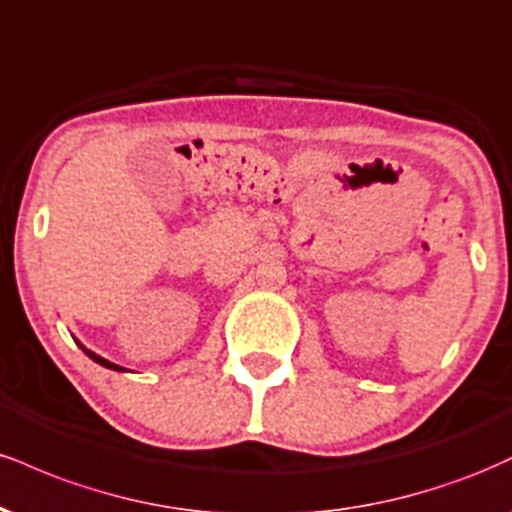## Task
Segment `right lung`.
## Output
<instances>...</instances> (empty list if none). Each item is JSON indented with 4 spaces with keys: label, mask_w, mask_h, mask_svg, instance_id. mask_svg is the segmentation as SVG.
Instances as JSON below:
<instances>
[{
    "label": "right lung",
    "mask_w": 512,
    "mask_h": 512,
    "mask_svg": "<svg viewBox=\"0 0 512 512\" xmlns=\"http://www.w3.org/2000/svg\"><path fill=\"white\" fill-rule=\"evenodd\" d=\"M81 349H84V346H81ZM84 351H86V356H88V358H93V361L101 363V366H105V368H113V370H122L120 366H115V363H110V361H105V358L96 356V354H93V351H88V349H84Z\"/></svg>",
    "instance_id": "1"
}]
</instances>
